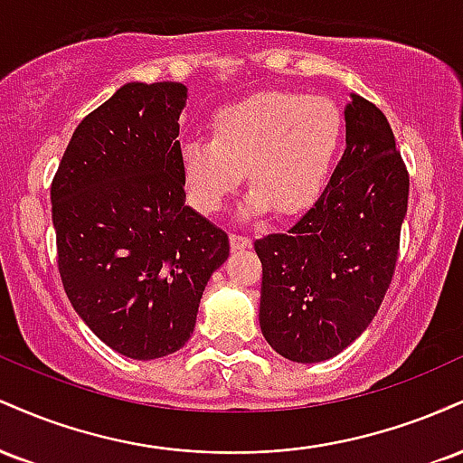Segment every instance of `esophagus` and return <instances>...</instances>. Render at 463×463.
Returning a JSON list of instances; mask_svg holds the SVG:
<instances>
[{
	"label": "esophagus",
	"mask_w": 463,
	"mask_h": 463,
	"mask_svg": "<svg viewBox=\"0 0 463 463\" xmlns=\"http://www.w3.org/2000/svg\"><path fill=\"white\" fill-rule=\"evenodd\" d=\"M250 237L246 235H237V232H231V248L232 250H241V248H248L250 246Z\"/></svg>",
	"instance_id": "1"
}]
</instances>
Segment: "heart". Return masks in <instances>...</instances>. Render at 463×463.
<instances>
[{
	"label": "heart",
	"instance_id": "obj_1",
	"mask_svg": "<svg viewBox=\"0 0 463 463\" xmlns=\"http://www.w3.org/2000/svg\"><path fill=\"white\" fill-rule=\"evenodd\" d=\"M342 137V110L324 95L263 91L222 106L211 117V141L180 147L191 204L217 213L246 172L252 191L243 213H302L331 176Z\"/></svg>",
	"mask_w": 463,
	"mask_h": 463
}]
</instances>
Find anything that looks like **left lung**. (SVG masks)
I'll list each match as a JSON object with an SVG mask.
<instances>
[{"instance_id":"obj_1","label":"left lung","mask_w":463,"mask_h":463,"mask_svg":"<svg viewBox=\"0 0 463 463\" xmlns=\"http://www.w3.org/2000/svg\"><path fill=\"white\" fill-rule=\"evenodd\" d=\"M346 150L316 204L287 232L254 241L259 324L276 353L317 364L368 328L394 276L409 174L385 115L353 95Z\"/></svg>"}]
</instances>
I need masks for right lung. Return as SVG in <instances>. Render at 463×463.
<instances>
[{"label": "right lung", "instance_id": "1", "mask_svg": "<svg viewBox=\"0 0 463 463\" xmlns=\"http://www.w3.org/2000/svg\"><path fill=\"white\" fill-rule=\"evenodd\" d=\"M184 99L180 82L124 84L80 121L52 180L67 298L130 359L187 344L202 291L231 250L222 228L184 204Z\"/></svg>", "mask_w": 463, "mask_h": 463}]
</instances>
